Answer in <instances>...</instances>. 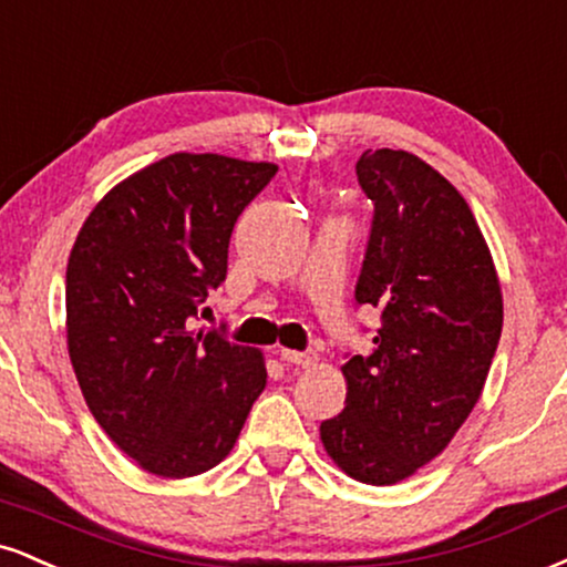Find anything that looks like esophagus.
Returning <instances> with one entry per match:
<instances>
[{
    "label": "esophagus",
    "instance_id": "34e87169",
    "mask_svg": "<svg viewBox=\"0 0 567 567\" xmlns=\"http://www.w3.org/2000/svg\"><path fill=\"white\" fill-rule=\"evenodd\" d=\"M279 359L285 361V364H292V367H311L317 364V351H290V349H282L279 351Z\"/></svg>",
    "mask_w": 567,
    "mask_h": 567
}]
</instances>
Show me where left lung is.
Masks as SVG:
<instances>
[{
    "label": "left lung",
    "mask_w": 567,
    "mask_h": 567,
    "mask_svg": "<svg viewBox=\"0 0 567 567\" xmlns=\"http://www.w3.org/2000/svg\"><path fill=\"white\" fill-rule=\"evenodd\" d=\"M357 176L374 214L357 279L380 311L367 357L343 364L346 406L319 427L351 478L391 486L439 456L478 404L502 336V288L478 221L404 150H367Z\"/></svg>",
    "instance_id": "8db88e82"
}]
</instances>
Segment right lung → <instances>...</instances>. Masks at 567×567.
<instances>
[{
    "instance_id": "obj_1",
    "label": "right lung",
    "mask_w": 567,
    "mask_h": 567,
    "mask_svg": "<svg viewBox=\"0 0 567 567\" xmlns=\"http://www.w3.org/2000/svg\"><path fill=\"white\" fill-rule=\"evenodd\" d=\"M275 174V163L168 155L102 197L68 258V353L89 412L161 478L216 467L266 385L261 353L193 319L227 279L237 216Z\"/></svg>"
}]
</instances>
